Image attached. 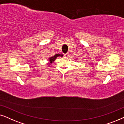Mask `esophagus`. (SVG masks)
Returning a JSON list of instances; mask_svg holds the SVG:
<instances>
[{"mask_svg": "<svg viewBox=\"0 0 124 124\" xmlns=\"http://www.w3.org/2000/svg\"><path fill=\"white\" fill-rule=\"evenodd\" d=\"M64 55H65V57H68L69 55V53L64 54Z\"/></svg>", "mask_w": 124, "mask_h": 124, "instance_id": "1", "label": "esophagus"}]
</instances>
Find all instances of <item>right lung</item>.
I'll use <instances>...</instances> for the list:
<instances>
[{"label": "right lung", "mask_w": 124, "mask_h": 124, "mask_svg": "<svg viewBox=\"0 0 124 124\" xmlns=\"http://www.w3.org/2000/svg\"><path fill=\"white\" fill-rule=\"evenodd\" d=\"M59 56H61V57H62V56H63V55H62V54H55V55H54L53 57H50V58H49V61H50V62H49V64L52 63L55 60V59L57 58V57H59Z\"/></svg>", "instance_id": "right-lung-1"}]
</instances>
